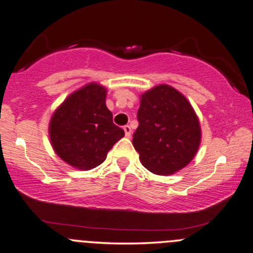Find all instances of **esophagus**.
Returning a JSON list of instances; mask_svg holds the SVG:
<instances>
[{"label": "esophagus", "mask_w": 253, "mask_h": 253, "mask_svg": "<svg viewBox=\"0 0 253 253\" xmlns=\"http://www.w3.org/2000/svg\"><path fill=\"white\" fill-rule=\"evenodd\" d=\"M124 130H125V135H126L127 138H129L130 133H132V129H130V126H128V125H126V126H124Z\"/></svg>", "instance_id": "1"}]
</instances>
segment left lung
<instances>
[{
	"instance_id": "obj_1",
	"label": "left lung",
	"mask_w": 253,
	"mask_h": 253,
	"mask_svg": "<svg viewBox=\"0 0 253 253\" xmlns=\"http://www.w3.org/2000/svg\"><path fill=\"white\" fill-rule=\"evenodd\" d=\"M133 146L141 164L156 175H171L190 163L201 141L193 107L179 91L161 84L140 96Z\"/></svg>"
}]
</instances>
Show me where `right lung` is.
<instances>
[{
  "mask_svg": "<svg viewBox=\"0 0 253 253\" xmlns=\"http://www.w3.org/2000/svg\"><path fill=\"white\" fill-rule=\"evenodd\" d=\"M106 95L104 86L89 83L72 92L52 115L48 129L52 147L71 167L94 169L125 135L124 129L113 124Z\"/></svg>",
  "mask_w": 253,
  "mask_h": 253,
  "instance_id": "1",
  "label": "right lung"
}]
</instances>
